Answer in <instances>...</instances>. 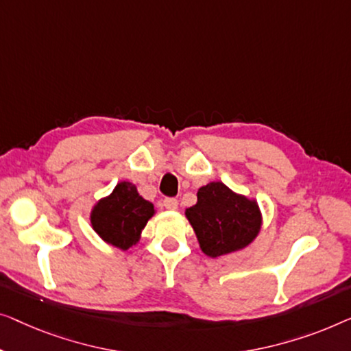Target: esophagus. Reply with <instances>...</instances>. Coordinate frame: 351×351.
Wrapping results in <instances>:
<instances>
[{"instance_id": "34e87169", "label": "esophagus", "mask_w": 351, "mask_h": 351, "mask_svg": "<svg viewBox=\"0 0 351 351\" xmlns=\"http://www.w3.org/2000/svg\"><path fill=\"white\" fill-rule=\"evenodd\" d=\"M164 206L167 210H176L178 208V200L175 197H167L164 199Z\"/></svg>"}]
</instances>
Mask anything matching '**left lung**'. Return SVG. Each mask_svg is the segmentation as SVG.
Masks as SVG:
<instances>
[{
    "label": "left lung",
    "mask_w": 351,
    "mask_h": 351,
    "mask_svg": "<svg viewBox=\"0 0 351 351\" xmlns=\"http://www.w3.org/2000/svg\"><path fill=\"white\" fill-rule=\"evenodd\" d=\"M186 216L210 258L245 248L261 229V211L254 200L235 194L223 182H210L197 192V204Z\"/></svg>",
    "instance_id": "left-lung-1"
}]
</instances>
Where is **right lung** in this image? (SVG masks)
I'll list each match as a JSON object with an SVG mask.
<instances>
[{"mask_svg":"<svg viewBox=\"0 0 351 351\" xmlns=\"http://www.w3.org/2000/svg\"><path fill=\"white\" fill-rule=\"evenodd\" d=\"M154 215L151 202L138 195L132 182L122 181L112 194L101 199L92 210L93 230L108 243L127 250L140 239L147 219Z\"/></svg>","mask_w":351,"mask_h":351,"instance_id":"right-lung-1","label":"right lung"}]
</instances>
